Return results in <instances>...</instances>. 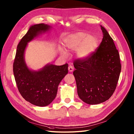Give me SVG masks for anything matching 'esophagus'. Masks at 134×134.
I'll return each instance as SVG.
<instances>
[{
    "mask_svg": "<svg viewBox=\"0 0 134 134\" xmlns=\"http://www.w3.org/2000/svg\"><path fill=\"white\" fill-rule=\"evenodd\" d=\"M68 71L69 72H72L74 71V68L72 66H69L68 67Z\"/></svg>",
    "mask_w": 134,
    "mask_h": 134,
    "instance_id": "34e87169",
    "label": "esophagus"
}]
</instances>
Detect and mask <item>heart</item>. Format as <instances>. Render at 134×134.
I'll list each match as a JSON object with an SVG mask.
<instances>
[{
    "label": "heart",
    "instance_id": "1",
    "mask_svg": "<svg viewBox=\"0 0 134 134\" xmlns=\"http://www.w3.org/2000/svg\"><path fill=\"white\" fill-rule=\"evenodd\" d=\"M63 43L67 51H76L78 58L84 60L90 57L95 52L98 46V40L94 35L78 32L67 37ZM60 53L64 57L67 55V52L62 49Z\"/></svg>",
    "mask_w": 134,
    "mask_h": 134
}]
</instances>
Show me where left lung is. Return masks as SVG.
Masks as SVG:
<instances>
[{"mask_svg":"<svg viewBox=\"0 0 134 134\" xmlns=\"http://www.w3.org/2000/svg\"><path fill=\"white\" fill-rule=\"evenodd\" d=\"M100 27L103 37L96 52L73 63L78 94L83 102L90 105L109 99L115 91L121 71L119 54L114 42L108 31L102 25Z\"/></svg>","mask_w":134,"mask_h":134,"instance_id":"1","label":"left lung"}]
</instances>
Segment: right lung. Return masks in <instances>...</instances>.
Segmentation results:
<instances>
[{"label":"right lung","instance_id":"add662e5","mask_svg":"<svg viewBox=\"0 0 134 134\" xmlns=\"http://www.w3.org/2000/svg\"><path fill=\"white\" fill-rule=\"evenodd\" d=\"M51 28L44 23L31 26L17 46L13 65L19 93L25 100L38 107L47 106L54 100L59 83L68 73L67 63L62 66L48 63L38 71H34L25 62L24 53L27 43Z\"/></svg>","mask_w":134,"mask_h":134}]
</instances>
